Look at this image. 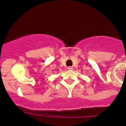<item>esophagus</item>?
Returning a JSON list of instances; mask_svg holds the SVG:
<instances>
[{
	"mask_svg": "<svg viewBox=\"0 0 126 126\" xmlns=\"http://www.w3.org/2000/svg\"><path fill=\"white\" fill-rule=\"evenodd\" d=\"M67 69H68V70H72V69H73V67H72L71 66H69V67H67Z\"/></svg>",
	"mask_w": 126,
	"mask_h": 126,
	"instance_id": "1",
	"label": "esophagus"
}]
</instances>
